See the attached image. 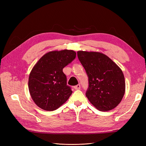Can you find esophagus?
Returning <instances> with one entry per match:
<instances>
[{
	"instance_id": "obj_1",
	"label": "esophagus",
	"mask_w": 146,
	"mask_h": 146,
	"mask_svg": "<svg viewBox=\"0 0 146 146\" xmlns=\"http://www.w3.org/2000/svg\"><path fill=\"white\" fill-rule=\"evenodd\" d=\"M74 89L75 90H80V85H77L76 86H75L74 87Z\"/></svg>"
}]
</instances>
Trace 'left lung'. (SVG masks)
I'll return each instance as SVG.
<instances>
[{"instance_id": "1", "label": "left lung", "mask_w": 146, "mask_h": 146, "mask_svg": "<svg viewBox=\"0 0 146 146\" xmlns=\"http://www.w3.org/2000/svg\"><path fill=\"white\" fill-rule=\"evenodd\" d=\"M77 56L88 77L86 96L89 101L102 111L116 107L125 90L124 76L120 68L100 52L80 50Z\"/></svg>"}]
</instances>
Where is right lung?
Returning a JSON list of instances; mask_svg holds the SVG:
<instances>
[{
	"instance_id": "right-lung-1",
	"label": "right lung",
	"mask_w": 146,
	"mask_h": 146,
	"mask_svg": "<svg viewBox=\"0 0 146 146\" xmlns=\"http://www.w3.org/2000/svg\"><path fill=\"white\" fill-rule=\"evenodd\" d=\"M76 57V53L72 50L52 51L44 55L34 66L29 78V90L39 108L54 111L72 94L63 69Z\"/></svg>"
}]
</instances>
